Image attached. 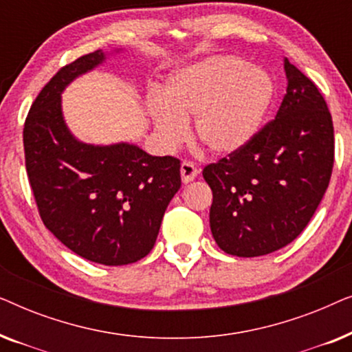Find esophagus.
<instances>
[{
  "instance_id": "esophagus-1",
  "label": "esophagus",
  "mask_w": 352,
  "mask_h": 352,
  "mask_svg": "<svg viewBox=\"0 0 352 352\" xmlns=\"http://www.w3.org/2000/svg\"><path fill=\"white\" fill-rule=\"evenodd\" d=\"M199 173H200V170L192 162H182L181 163V177H182V182H184V184H187V182H190V181H194Z\"/></svg>"
}]
</instances>
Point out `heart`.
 I'll list each match as a JSON object with an SVG mask.
<instances>
[{"mask_svg": "<svg viewBox=\"0 0 352 352\" xmlns=\"http://www.w3.org/2000/svg\"><path fill=\"white\" fill-rule=\"evenodd\" d=\"M274 98L267 72L234 56H213L177 70L163 94L148 99V113L168 147L194 136L214 155H230L256 136Z\"/></svg>", "mask_w": 352, "mask_h": 352, "instance_id": "obj_1", "label": "heart"}]
</instances>
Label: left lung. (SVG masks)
Returning <instances> with one entry per match:
<instances>
[{"instance_id": "obj_1", "label": "left lung", "mask_w": 352, "mask_h": 352, "mask_svg": "<svg viewBox=\"0 0 352 352\" xmlns=\"http://www.w3.org/2000/svg\"><path fill=\"white\" fill-rule=\"evenodd\" d=\"M287 94L276 120L240 151L205 166L213 192L210 228L240 258L277 252L316 213L333 168V122L317 86L283 59Z\"/></svg>"}]
</instances>
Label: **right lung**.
Masks as SVG:
<instances>
[{
	"label": "right lung",
	"mask_w": 352,
	"mask_h": 352,
	"mask_svg": "<svg viewBox=\"0 0 352 352\" xmlns=\"http://www.w3.org/2000/svg\"><path fill=\"white\" fill-rule=\"evenodd\" d=\"M107 56L102 50L81 56L47 81L27 115L23 151L46 228L78 256L123 266L155 245L166 206L181 187V162L148 155L136 144L94 146L72 134L60 96Z\"/></svg>",
	"instance_id": "right-lung-1"
}]
</instances>
